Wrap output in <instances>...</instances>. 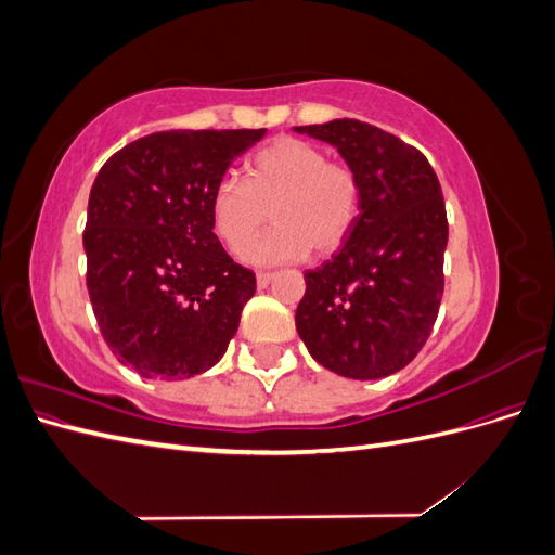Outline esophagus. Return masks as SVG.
Listing matches in <instances>:
<instances>
[{
	"label": "esophagus",
	"mask_w": 555,
	"mask_h": 555,
	"mask_svg": "<svg viewBox=\"0 0 555 555\" xmlns=\"http://www.w3.org/2000/svg\"><path fill=\"white\" fill-rule=\"evenodd\" d=\"M273 278H275V273H257V284H259V289H266L268 284L273 282Z\"/></svg>",
	"instance_id": "esophagus-1"
}]
</instances>
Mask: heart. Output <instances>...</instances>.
<instances>
[{
	"label": "heart",
	"instance_id": "b5f03b06",
	"mask_svg": "<svg viewBox=\"0 0 555 555\" xmlns=\"http://www.w3.org/2000/svg\"><path fill=\"white\" fill-rule=\"evenodd\" d=\"M273 229L243 249L255 266H275L331 255L354 229L361 210V180L349 164L328 162L322 147L282 137L247 162V178L227 176L212 192L215 233L238 251L263 227Z\"/></svg>",
	"mask_w": 555,
	"mask_h": 555
}]
</instances>
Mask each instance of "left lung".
<instances>
[{
    "label": "left lung",
    "instance_id": "1",
    "mask_svg": "<svg viewBox=\"0 0 555 555\" xmlns=\"http://www.w3.org/2000/svg\"><path fill=\"white\" fill-rule=\"evenodd\" d=\"M294 129L338 147L361 180L349 238L306 271L296 331L333 373L393 375L422 351L440 310L449 236L440 180L416 147L367 122L343 117Z\"/></svg>",
    "mask_w": 555,
    "mask_h": 555
}]
</instances>
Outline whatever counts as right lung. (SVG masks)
I'll return each instance as SVG.
<instances>
[{"label":"right lung","instance_id":"right-lung-1","mask_svg":"<svg viewBox=\"0 0 555 555\" xmlns=\"http://www.w3.org/2000/svg\"><path fill=\"white\" fill-rule=\"evenodd\" d=\"M266 129H173L125 145L90 192L82 247L96 324L147 379H188L224 357L257 278L212 233L210 198Z\"/></svg>","mask_w":555,"mask_h":555}]
</instances>
